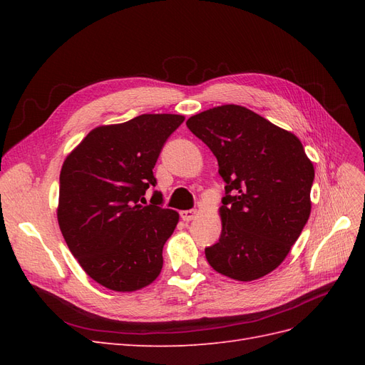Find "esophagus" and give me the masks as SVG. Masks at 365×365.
Wrapping results in <instances>:
<instances>
[{"instance_id":"obj_1","label":"esophagus","mask_w":365,"mask_h":365,"mask_svg":"<svg viewBox=\"0 0 365 365\" xmlns=\"http://www.w3.org/2000/svg\"><path fill=\"white\" fill-rule=\"evenodd\" d=\"M180 215L184 222H189V220H193L197 216V212L196 210H184V212H181Z\"/></svg>"}]
</instances>
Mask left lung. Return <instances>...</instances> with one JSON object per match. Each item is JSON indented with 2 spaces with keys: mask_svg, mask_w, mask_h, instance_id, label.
Returning a JSON list of instances; mask_svg holds the SVG:
<instances>
[{
  "mask_svg": "<svg viewBox=\"0 0 365 365\" xmlns=\"http://www.w3.org/2000/svg\"><path fill=\"white\" fill-rule=\"evenodd\" d=\"M213 152L225 196L222 233L205 257L239 282L257 280L288 256L311 215L314 164L292 132L239 105H222L187 120Z\"/></svg>",
  "mask_w": 365,
  "mask_h": 365,
  "instance_id": "obj_1",
  "label": "left lung"
}]
</instances>
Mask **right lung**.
Segmentation results:
<instances>
[{"mask_svg": "<svg viewBox=\"0 0 365 365\" xmlns=\"http://www.w3.org/2000/svg\"><path fill=\"white\" fill-rule=\"evenodd\" d=\"M184 115L143 114L125 123L102 125L65 158L59 178L58 222L82 269L115 292L146 288L163 268V247L178 212L141 205L165 140Z\"/></svg>", "mask_w": 365, "mask_h": 365, "instance_id": "obj_1", "label": "right lung"}]
</instances>
